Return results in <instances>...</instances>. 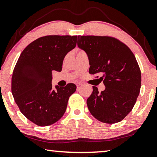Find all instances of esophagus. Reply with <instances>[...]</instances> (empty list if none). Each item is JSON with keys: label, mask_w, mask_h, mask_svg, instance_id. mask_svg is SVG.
Masks as SVG:
<instances>
[{"label": "esophagus", "mask_w": 157, "mask_h": 157, "mask_svg": "<svg viewBox=\"0 0 157 157\" xmlns=\"http://www.w3.org/2000/svg\"><path fill=\"white\" fill-rule=\"evenodd\" d=\"M76 85H77V87L79 88V86H82V83H81V82H78V83L76 84Z\"/></svg>", "instance_id": "1"}]
</instances>
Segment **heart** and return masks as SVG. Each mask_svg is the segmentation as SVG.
<instances>
[{
    "label": "heart",
    "mask_w": 157,
    "mask_h": 157,
    "mask_svg": "<svg viewBox=\"0 0 157 157\" xmlns=\"http://www.w3.org/2000/svg\"><path fill=\"white\" fill-rule=\"evenodd\" d=\"M81 52H83V51H79V53H81Z\"/></svg>",
    "instance_id": "heart-1"
}]
</instances>
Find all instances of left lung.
<instances>
[{
	"mask_svg": "<svg viewBox=\"0 0 157 157\" xmlns=\"http://www.w3.org/2000/svg\"><path fill=\"white\" fill-rule=\"evenodd\" d=\"M78 46L86 53L89 73H101L105 90L93 86L87 99L94 117L106 124L121 121L132 110L141 88V74L133 53L126 44L108 36H78Z\"/></svg>",
	"mask_w": 157,
	"mask_h": 157,
	"instance_id": "1",
	"label": "left lung"
}]
</instances>
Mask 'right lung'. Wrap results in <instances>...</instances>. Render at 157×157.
<instances>
[{"instance_id":"add662e5","label":"right lung","mask_w":157,"mask_h":157,"mask_svg":"<svg viewBox=\"0 0 157 157\" xmlns=\"http://www.w3.org/2000/svg\"><path fill=\"white\" fill-rule=\"evenodd\" d=\"M77 36H47L30 43L21 53L13 71L11 93L21 112L40 126L61 119L76 86H56L52 71L60 72L64 57L76 46Z\"/></svg>"}]
</instances>
